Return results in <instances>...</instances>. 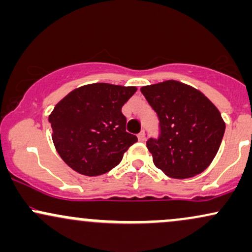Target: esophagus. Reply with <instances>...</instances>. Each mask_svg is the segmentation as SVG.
I'll list each match as a JSON object with an SVG mask.
<instances>
[{
	"label": "esophagus",
	"instance_id": "obj_1",
	"mask_svg": "<svg viewBox=\"0 0 252 252\" xmlns=\"http://www.w3.org/2000/svg\"><path fill=\"white\" fill-rule=\"evenodd\" d=\"M137 137H138V141H140V142H144V141H146V136H144V131H141L140 134L137 135Z\"/></svg>",
	"mask_w": 252,
	"mask_h": 252
}]
</instances>
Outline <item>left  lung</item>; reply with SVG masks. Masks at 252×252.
Listing matches in <instances>:
<instances>
[{"label":"left lung","mask_w":252,"mask_h":252,"mask_svg":"<svg viewBox=\"0 0 252 252\" xmlns=\"http://www.w3.org/2000/svg\"><path fill=\"white\" fill-rule=\"evenodd\" d=\"M160 120L161 134L147 148L158 169L174 179L204 172L213 161L225 132L216 105L199 91L178 80L141 88Z\"/></svg>","instance_id":"1"}]
</instances>
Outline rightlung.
I'll use <instances>...</instances> for the list:
<instances>
[{
	"instance_id": "1",
	"label": "right lung",
	"mask_w": 252,
	"mask_h": 252,
	"mask_svg": "<svg viewBox=\"0 0 252 252\" xmlns=\"http://www.w3.org/2000/svg\"><path fill=\"white\" fill-rule=\"evenodd\" d=\"M135 86L94 83L74 89L54 106L48 121L63 162L79 174L97 176L122 161L137 137L126 131L122 106Z\"/></svg>"
}]
</instances>
